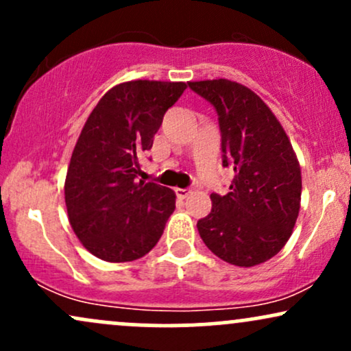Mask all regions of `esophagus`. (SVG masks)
Returning <instances> with one entry per match:
<instances>
[{
  "instance_id": "1",
  "label": "esophagus",
  "mask_w": 351,
  "mask_h": 351,
  "mask_svg": "<svg viewBox=\"0 0 351 351\" xmlns=\"http://www.w3.org/2000/svg\"><path fill=\"white\" fill-rule=\"evenodd\" d=\"M175 193H176V196H178V198H180V199H186V198H188V196H189V193H191V191H189V189H183V188H176V189H175Z\"/></svg>"
}]
</instances>
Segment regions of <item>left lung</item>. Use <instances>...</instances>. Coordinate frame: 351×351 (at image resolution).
Segmentation results:
<instances>
[{
	"label": "left lung",
	"mask_w": 351,
	"mask_h": 351,
	"mask_svg": "<svg viewBox=\"0 0 351 351\" xmlns=\"http://www.w3.org/2000/svg\"><path fill=\"white\" fill-rule=\"evenodd\" d=\"M188 86L215 106L223 165L234 178L228 195L213 193L211 213L198 221L203 243L237 267H254L284 247L300 209V165L291 140L264 100L228 79Z\"/></svg>",
	"instance_id": "1"
}]
</instances>
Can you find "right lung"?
Listing matches in <instances>:
<instances>
[{"label":"right lung","instance_id":"obj_1","mask_svg":"<svg viewBox=\"0 0 351 351\" xmlns=\"http://www.w3.org/2000/svg\"><path fill=\"white\" fill-rule=\"evenodd\" d=\"M184 82L130 80L99 100L72 152L64 198L75 236L107 263L148 254L175 211L173 189L138 180L140 156Z\"/></svg>","mask_w":351,"mask_h":351}]
</instances>
